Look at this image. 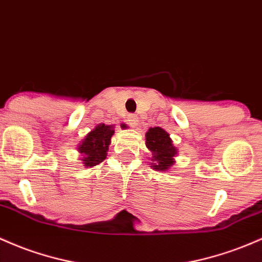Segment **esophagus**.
Masks as SVG:
<instances>
[{
    "label": "esophagus",
    "instance_id": "esophagus-1",
    "mask_svg": "<svg viewBox=\"0 0 262 262\" xmlns=\"http://www.w3.org/2000/svg\"><path fill=\"white\" fill-rule=\"evenodd\" d=\"M128 124L132 126H137L138 125V116L137 114H129L128 116Z\"/></svg>",
    "mask_w": 262,
    "mask_h": 262
}]
</instances>
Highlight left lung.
Returning a JSON list of instances; mask_svg holds the SVG:
<instances>
[{
	"label": "left lung",
	"mask_w": 262,
	"mask_h": 262,
	"mask_svg": "<svg viewBox=\"0 0 262 262\" xmlns=\"http://www.w3.org/2000/svg\"><path fill=\"white\" fill-rule=\"evenodd\" d=\"M145 145L153 153L151 164L157 170L165 171L169 166L174 164V157L177 149L173 145L170 137L165 130L159 126L150 128L145 134Z\"/></svg>",
	"instance_id": "1"
}]
</instances>
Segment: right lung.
Segmentation results:
<instances>
[{
  "label": "right lung",
  "instance_id": "obj_1",
  "mask_svg": "<svg viewBox=\"0 0 262 262\" xmlns=\"http://www.w3.org/2000/svg\"><path fill=\"white\" fill-rule=\"evenodd\" d=\"M113 134V126L105 124L97 125L91 133H88L82 144L78 146L79 153L83 155L82 160L85 166L98 165L105 159L111 138Z\"/></svg>",
  "mask_w": 262,
  "mask_h": 262
}]
</instances>
